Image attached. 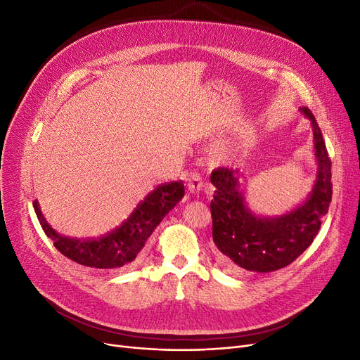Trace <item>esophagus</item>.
<instances>
[{"instance_id": "esophagus-1", "label": "esophagus", "mask_w": 360, "mask_h": 360, "mask_svg": "<svg viewBox=\"0 0 360 360\" xmlns=\"http://www.w3.org/2000/svg\"><path fill=\"white\" fill-rule=\"evenodd\" d=\"M202 188V179L197 172H191L188 175V190L191 193H198Z\"/></svg>"}]
</instances>
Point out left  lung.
<instances>
[{
  "label": "left lung",
  "instance_id": "obj_1",
  "mask_svg": "<svg viewBox=\"0 0 360 360\" xmlns=\"http://www.w3.org/2000/svg\"><path fill=\"white\" fill-rule=\"evenodd\" d=\"M312 128L316 175L312 191L289 212L266 216L250 209L240 169H216L210 210L220 266L232 274L271 273L292 264L314 242L331 202V160L314 113L299 109Z\"/></svg>",
  "mask_w": 360,
  "mask_h": 360
}]
</instances>
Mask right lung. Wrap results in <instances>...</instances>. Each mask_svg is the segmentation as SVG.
<instances>
[{
    "instance_id": "1",
    "label": "right lung",
    "mask_w": 360,
    "mask_h": 360,
    "mask_svg": "<svg viewBox=\"0 0 360 360\" xmlns=\"http://www.w3.org/2000/svg\"><path fill=\"white\" fill-rule=\"evenodd\" d=\"M184 193L182 181L159 185L137 204L134 212L121 226L94 239L64 236L51 228L37 200L33 201V209L44 232L53 240L55 248L63 255L86 267L117 270L131 266L141 255L147 239L160 224L162 219L182 200Z\"/></svg>"
}]
</instances>
